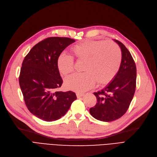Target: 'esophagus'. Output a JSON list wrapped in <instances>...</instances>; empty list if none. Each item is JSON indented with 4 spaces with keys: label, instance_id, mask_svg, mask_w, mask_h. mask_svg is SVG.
I'll return each mask as SVG.
<instances>
[{
    "label": "esophagus",
    "instance_id": "esophagus-1",
    "mask_svg": "<svg viewBox=\"0 0 157 157\" xmlns=\"http://www.w3.org/2000/svg\"><path fill=\"white\" fill-rule=\"evenodd\" d=\"M83 94H82V93H79V92H78V93H76V95H77V98H81V97H82V96H83Z\"/></svg>",
    "mask_w": 157,
    "mask_h": 157
}]
</instances>
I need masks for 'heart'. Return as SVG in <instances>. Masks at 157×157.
I'll list each match as a JSON object with an SVG mask.
<instances>
[{"label": "heart", "instance_id": "b5f03b06", "mask_svg": "<svg viewBox=\"0 0 157 157\" xmlns=\"http://www.w3.org/2000/svg\"><path fill=\"white\" fill-rule=\"evenodd\" d=\"M72 56L62 53L57 59L59 72L67 76L74 71L75 58L85 62L84 72L75 74L65 80V86L76 92H84L95 83L98 86L108 84L116 76L121 64L119 46L111 40H86L71 47Z\"/></svg>", "mask_w": 157, "mask_h": 157}]
</instances>
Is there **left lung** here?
<instances>
[{"label": "left lung", "mask_w": 157, "mask_h": 157, "mask_svg": "<svg viewBox=\"0 0 157 157\" xmlns=\"http://www.w3.org/2000/svg\"><path fill=\"white\" fill-rule=\"evenodd\" d=\"M122 51L120 69L112 82L98 92L95 105L90 108L95 119L110 122L119 119L128 110L136 88L137 69L132 54L119 41L115 40Z\"/></svg>", "instance_id": "1"}]
</instances>
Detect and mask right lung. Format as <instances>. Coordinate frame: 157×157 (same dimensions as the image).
Returning a JSON list of instances; mask_svg holds the SVG:
<instances>
[{
  "instance_id": "right-lung-1",
  "label": "right lung",
  "mask_w": 157,
  "mask_h": 157,
  "mask_svg": "<svg viewBox=\"0 0 157 157\" xmlns=\"http://www.w3.org/2000/svg\"><path fill=\"white\" fill-rule=\"evenodd\" d=\"M74 42L67 37L47 38L34 46L23 60L19 85L25 104L31 113L43 121L60 119L77 99L74 92L57 90L63 83L58 58Z\"/></svg>"
}]
</instances>
